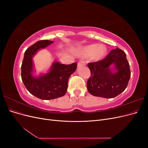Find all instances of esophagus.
<instances>
[{
    "instance_id": "esophagus-1",
    "label": "esophagus",
    "mask_w": 148,
    "mask_h": 148,
    "mask_svg": "<svg viewBox=\"0 0 148 148\" xmlns=\"http://www.w3.org/2000/svg\"><path fill=\"white\" fill-rule=\"evenodd\" d=\"M85 65V62L83 60H79L78 62V66H84Z\"/></svg>"
}]
</instances>
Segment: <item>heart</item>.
<instances>
[{
  "instance_id": "1",
  "label": "heart",
  "mask_w": 148,
  "mask_h": 148,
  "mask_svg": "<svg viewBox=\"0 0 148 148\" xmlns=\"http://www.w3.org/2000/svg\"><path fill=\"white\" fill-rule=\"evenodd\" d=\"M106 53V48L102 44H91L83 47L79 52V55L88 57L91 56L94 60H99L104 56Z\"/></svg>"
}]
</instances>
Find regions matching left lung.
Listing matches in <instances>:
<instances>
[{"label":"left lung","mask_w":148,"mask_h":148,"mask_svg":"<svg viewBox=\"0 0 148 148\" xmlns=\"http://www.w3.org/2000/svg\"><path fill=\"white\" fill-rule=\"evenodd\" d=\"M114 64L117 72L112 73L110 66ZM91 77L87 88L91 95L104 98H114L125 91L131 77L126 53L117 48L112 50L104 59L88 64Z\"/></svg>","instance_id":"8db88e82"}]
</instances>
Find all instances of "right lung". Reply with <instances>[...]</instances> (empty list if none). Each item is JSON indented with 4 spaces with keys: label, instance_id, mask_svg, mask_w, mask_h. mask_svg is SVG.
<instances>
[{
    "label": "right lung",
    "instance_id": "right-lung-1",
    "mask_svg": "<svg viewBox=\"0 0 148 148\" xmlns=\"http://www.w3.org/2000/svg\"><path fill=\"white\" fill-rule=\"evenodd\" d=\"M49 40H41L26 49L21 65V79L28 91L38 98L44 100L56 99L63 96L68 88L70 75L77 69V64H60L54 62L49 73L35 78L32 75V58L40 49L53 43Z\"/></svg>",
    "mask_w": 148,
    "mask_h": 148
}]
</instances>
